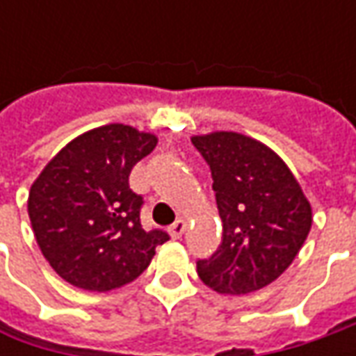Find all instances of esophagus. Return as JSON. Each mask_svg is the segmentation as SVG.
Wrapping results in <instances>:
<instances>
[{"mask_svg":"<svg viewBox=\"0 0 356 356\" xmlns=\"http://www.w3.org/2000/svg\"><path fill=\"white\" fill-rule=\"evenodd\" d=\"M186 232V222L184 220H176L170 226V236L172 238H182Z\"/></svg>","mask_w":356,"mask_h":356,"instance_id":"34e87169","label":"esophagus"}]
</instances>
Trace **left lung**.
I'll use <instances>...</instances> for the list:
<instances>
[{
    "label": "left lung",
    "mask_w": 356,
    "mask_h": 356,
    "mask_svg": "<svg viewBox=\"0 0 356 356\" xmlns=\"http://www.w3.org/2000/svg\"><path fill=\"white\" fill-rule=\"evenodd\" d=\"M212 172L222 218V243L198 259V275L213 291L245 295L291 266L311 229V206L273 150L238 132L194 136Z\"/></svg>",
    "instance_id": "obj_1"
}]
</instances>
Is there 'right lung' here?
<instances>
[{
    "instance_id": "1",
    "label": "right lung",
    "mask_w": 356,
    "mask_h": 356,
    "mask_svg": "<svg viewBox=\"0 0 356 356\" xmlns=\"http://www.w3.org/2000/svg\"><path fill=\"white\" fill-rule=\"evenodd\" d=\"M158 138L127 124H106L69 143L29 192V220L41 252L63 280L89 291H111L148 267L164 229L140 222L144 200L130 170Z\"/></svg>"
}]
</instances>
